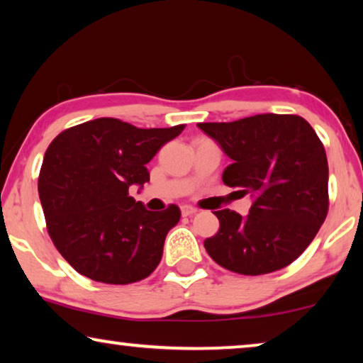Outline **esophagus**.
Masks as SVG:
<instances>
[{
    "label": "esophagus",
    "instance_id": "esophagus-1",
    "mask_svg": "<svg viewBox=\"0 0 363 363\" xmlns=\"http://www.w3.org/2000/svg\"><path fill=\"white\" fill-rule=\"evenodd\" d=\"M181 212H182V216H192L197 213V210L194 207H189V205H184V207H181Z\"/></svg>",
    "mask_w": 363,
    "mask_h": 363
}]
</instances>
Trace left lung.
Wrapping results in <instances>:
<instances>
[{
    "mask_svg": "<svg viewBox=\"0 0 363 363\" xmlns=\"http://www.w3.org/2000/svg\"><path fill=\"white\" fill-rule=\"evenodd\" d=\"M233 160L223 182L250 194V215L215 212L220 230L203 241L218 266L262 275L295 261L315 240L329 210L328 158L315 130L294 113H259L199 123Z\"/></svg>",
    "mask_w": 363,
    "mask_h": 363,
    "instance_id": "left-lung-1",
    "label": "left lung"
}]
</instances>
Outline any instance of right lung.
Instances as JSON below:
<instances>
[{
    "label": "right lung",
    "mask_w": 363,
    "mask_h": 363,
    "mask_svg": "<svg viewBox=\"0 0 363 363\" xmlns=\"http://www.w3.org/2000/svg\"><path fill=\"white\" fill-rule=\"evenodd\" d=\"M184 128H138L101 117L63 130L48 145L40 203L48 236L78 274L127 285L158 267L181 210L171 203L150 212L128 196V187L150 181L147 163Z\"/></svg>",
    "instance_id": "1"
}]
</instances>
